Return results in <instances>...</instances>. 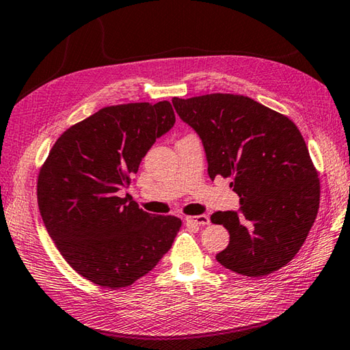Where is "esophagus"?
Here are the masks:
<instances>
[{"mask_svg":"<svg viewBox=\"0 0 350 350\" xmlns=\"http://www.w3.org/2000/svg\"><path fill=\"white\" fill-rule=\"evenodd\" d=\"M186 221L193 224V225H200V226H204L210 224V219L206 215H200V216H188L186 217Z\"/></svg>","mask_w":350,"mask_h":350,"instance_id":"34e87169","label":"esophagus"}]
</instances>
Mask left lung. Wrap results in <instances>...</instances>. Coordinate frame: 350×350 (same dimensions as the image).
Wrapping results in <instances>:
<instances>
[{"instance_id": "left-lung-1", "label": "left lung", "mask_w": 350, "mask_h": 350, "mask_svg": "<svg viewBox=\"0 0 350 350\" xmlns=\"http://www.w3.org/2000/svg\"><path fill=\"white\" fill-rule=\"evenodd\" d=\"M173 105L201 138L208 176L231 177L237 212L212 222L230 232L216 255L228 270L262 278L286 265L318 215L321 186L304 138L289 118L245 95L210 94Z\"/></svg>"}]
</instances>
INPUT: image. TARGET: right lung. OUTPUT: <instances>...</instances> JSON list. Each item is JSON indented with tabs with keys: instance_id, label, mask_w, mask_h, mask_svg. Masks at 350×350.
<instances>
[{
	"instance_id": "add662e5",
	"label": "right lung",
	"mask_w": 350,
	"mask_h": 350,
	"mask_svg": "<svg viewBox=\"0 0 350 350\" xmlns=\"http://www.w3.org/2000/svg\"><path fill=\"white\" fill-rule=\"evenodd\" d=\"M174 122L168 101L104 107L70 126L40 170L46 230L72 270L95 285H133L155 268L180 230L178 217L150 215L118 193Z\"/></svg>"
}]
</instances>
